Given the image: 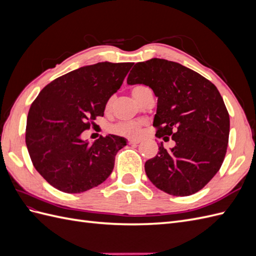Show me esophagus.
Segmentation results:
<instances>
[{
	"label": "esophagus",
	"mask_w": 256,
	"mask_h": 256,
	"mask_svg": "<svg viewBox=\"0 0 256 256\" xmlns=\"http://www.w3.org/2000/svg\"><path fill=\"white\" fill-rule=\"evenodd\" d=\"M140 142H141V138H130V140H128L129 144H138Z\"/></svg>",
	"instance_id": "1"
}]
</instances>
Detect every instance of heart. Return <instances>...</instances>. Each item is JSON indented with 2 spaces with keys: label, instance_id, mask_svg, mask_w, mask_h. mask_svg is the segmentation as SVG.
<instances>
[{
  "label": "heart",
  "instance_id": "obj_1",
  "mask_svg": "<svg viewBox=\"0 0 256 256\" xmlns=\"http://www.w3.org/2000/svg\"><path fill=\"white\" fill-rule=\"evenodd\" d=\"M144 86H136L132 90V95L134 97L138 94V92L144 90ZM111 106V100H109L106 104V106L109 108ZM142 124L140 122H120L115 124L111 127V130L114 134H118L120 136H136L141 131Z\"/></svg>",
  "mask_w": 256,
  "mask_h": 256
}]
</instances>
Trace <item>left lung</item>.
Listing matches in <instances>:
<instances>
[{"label": "left lung", "mask_w": 256, "mask_h": 256, "mask_svg": "<svg viewBox=\"0 0 256 256\" xmlns=\"http://www.w3.org/2000/svg\"><path fill=\"white\" fill-rule=\"evenodd\" d=\"M127 83L154 90L156 136L175 142L170 150L161 143L157 156L145 162L150 180L175 196L203 189L220 170L228 143L230 115L218 88L192 69L162 58L136 63Z\"/></svg>", "instance_id": "obj_1"}]
</instances>
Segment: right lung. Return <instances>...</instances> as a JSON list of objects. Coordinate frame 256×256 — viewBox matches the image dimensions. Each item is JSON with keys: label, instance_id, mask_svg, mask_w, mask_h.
Returning a JSON list of instances; mask_svg holds the SVG:
<instances>
[{"label": "right lung", "instance_id": "obj_1", "mask_svg": "<svg viewBox=\"0 0 256 256\" xmlns=\"http://www.w3.org/2000/svg\"><path fill=\"white\" fill-rule=\"evenodd\" d=\"M134 63L102 62L68 72L42 90L30 108L26 143L34 168L52 187L81 193L113 171L126 138L109 134L92 144L81 140L120 90Z\"/></svg>", "mask_w": 256, "mask_h": 256}]
</instances>
